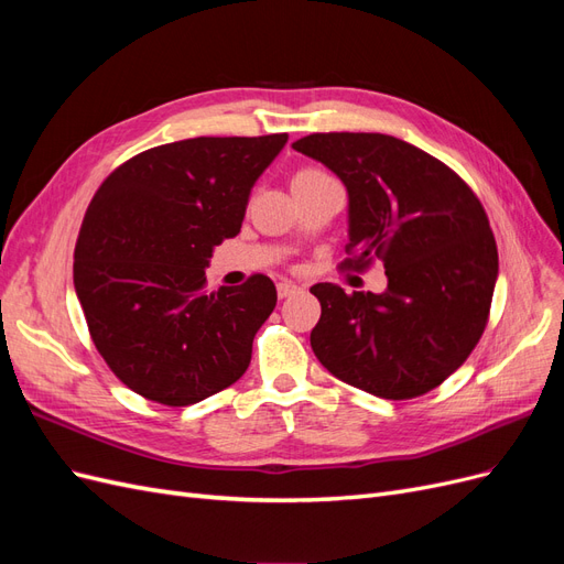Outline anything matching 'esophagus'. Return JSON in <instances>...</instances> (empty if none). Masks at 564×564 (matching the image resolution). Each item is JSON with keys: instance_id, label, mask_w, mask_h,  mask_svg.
I'll return each instance as SVG.
<instances>
[{"instance_id": "obj_1", "label": "esophagus", "mask_w": 564, "mask_h": 564, "mask_svg": "<svg viewBox=\"0 0 564 564\" xmlns=\"http://www.w3.org/2000/svg\"><path fill=\"white\" fill-rule=\"evenodd\" d=\"M296 292H301V286L299 284H294V282H280L278 284V296L280 299H289V296H294Z\"/></svg>"}]
</instances>
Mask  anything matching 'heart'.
I'll return each mask as SVG.
<instances>
[{
  "instance_id": "b5f03b06",
  "label": "heart",
  "mask_w": 564,
  "mask_h": 564,
  "mask_svg": "<svg viewBox=\"0 0 564 564\" xmlns=\"http://www.w3.org/2000/svg\"><path fill=\"white\" fill-rule=\"evenodd\" d=\"M327 178H332V176H329V174H324L322 169H317V166H301L299 172H294V176H292V187L296 191V187L313 185V183L327 181Z\"/></svg>"
}]
</instances>
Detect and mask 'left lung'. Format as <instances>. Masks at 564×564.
<instances>
[{"label": "left lung", "mask_w": 564, "mask_h": 564, "mask_svg": "<svg viewBox=\"0 0 564 564\" xmlns=\"http://www.w3.org/2000/svg\"><path fill=\"white\" fill-rule=\"evenodd\" d=\"M344 181L355 270L383 261V294L319 282L311 332L336 379L386 400L437 388L480 340L499 275L480 199L447 164L386 133H311L292 145Z\"/></svg>", "instance_id": "left-lung-1"}]
</instances>
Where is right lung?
Masks as SVG:
<instances>
[{
	"mask_svg": "<svg viewBox=\"0 0 564 564\" xmlns=\"http://www.w3.org/2000/svg\"><path fill=\"white\" fill-rule=\"evenodd\" d=\"M289 135H199L150 148L98 187L75 247V292L115 377L145 400L187 406L232 386L275 284L207 289L214 247L242 228L253 183Z\"/></svg>",
	"mask_w": 564,
	"mask_h": 564,
	"instance_id": "obj_1",
	"label": "right lung"
}]
</instances>
